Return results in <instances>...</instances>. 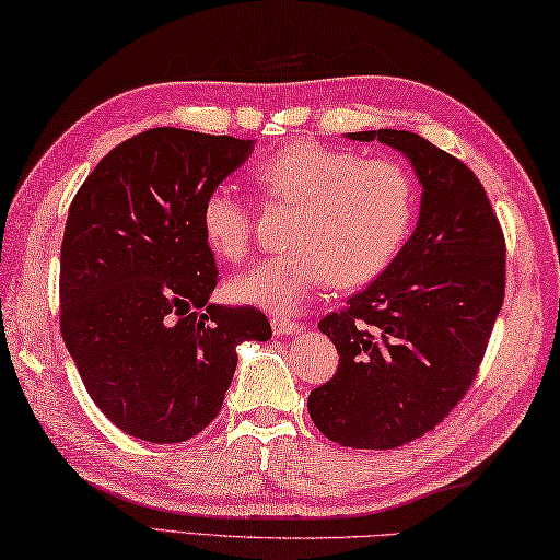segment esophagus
<instances>
[{
    "instance_id": "34e87169",
    "label": "esophagus",
    "mask_w": 560,
    "mask_h": 560,
    "mask_svg": "<svg viewBox=\"0 0 560 560\" xmlns=\"http://www.w3.org/2000/svg\"><path fill=\"white\" fill-rule=\"evenodd\" d=\"M271 329H273V335L277 337H293V335H299L301 331V325L299 323H293V319H289V317H273L271 319Z\"/></svg>"
}]
</instances>
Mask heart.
Segmentation results:
<instances>
[{"instance_id": "heart-1", "label": "heart", "mask_w": 560, "mask_h": 560, "mask_svg": "<svg viewBox=\"0 0 560 560\" xmlns=\"http://www.w3.org/2000/svg\"><path fill=\"white\" fill-rule=\"evenodd\" d=\"M267 205L291 207L287 245L237 273V301L289 313L331 281L355 289L383 273L407 241L416 217V185L401 163L363 159L351 149L299 141L271 153L253 171ZM199 223L211 253L245 259L253 209L231 183L213 185L201 199Z\"/></svg>"}]
</instances>
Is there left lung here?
<instances>
[{
  "instance_id": "left-lung-1",
  "label": "left lung",
  "mask_w": 560,
  "mask_h": 560,
  "mask_svg": "<svg viewBox=\"0 0 560 560\" xmlns=\"http://www.w3.org/2000/svg\"><path fill=\"white\" fill-rule=\"evenodd\" d=\"M407 156L421 183L409 241L347 311L319 319L339 351L307 397L313 423L343 447L392 450L445 419L477 377L505 295V237L479 177L401 129L351 132Z\"/></svg>"
}]
</instances>
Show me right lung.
<instances>
[{"instance_id":"1","label":"right lung","mask_w":560,"mask_h":560,"mask_svg":"<svg viewBox=\"0 0 560 560\" xmlns=\"http://www.w3.org/2000/svg\"><path fill=\"white\" fill-rule=\"evenodd\" d=\"M253 149L255 139L147 129L115 147L71 201L59 327L91 399L127 435H197L221 411L237 343L271 337L255 307L209 303L219 271L199 223L201 199Z\"/></svg>"}]
</instances>
